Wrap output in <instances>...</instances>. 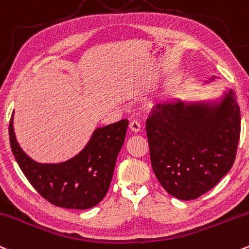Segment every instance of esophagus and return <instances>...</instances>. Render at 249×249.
I'll return each mask as SVG.
<instances>
[{
	"label": "esophagus",
	"instance_id": "esophagus-1",
	"mask_svg": "<svg viewBox=\"0 0 249 249\" xmlns=\"http://www.w3.org/2000/svg\"><path fill=\"white\" fill-rule=\"evenodd\" d=\"M130 130L132 132H139L141 131V123L137 122V120H132L130 123Z\"/></svg>",
	"mask_w": 249,
	"mask_h": 249
}]
</instances>
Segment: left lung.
<instances>
[{
    "label": "left lung",
    "mask_w": 249,
    "mask_h": 249,
    "mask_svg": "<svg viewBox=\"0 0 249 249\" xmlns=\"http://www.w3.org/2000/svg\"><path fill=\"white\" fill-rule=\"evenodd\" d=\"M240 130V107L231 89L216 102L157 104L146 120L156 177L174 197H200L233 166Z\"/></svg>",
    "instance_id": "1"
}]
</instances>
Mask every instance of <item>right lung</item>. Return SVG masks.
I'll return each mask as SVG.
<instances>
[{
	"instance_id": "add662e5",
	"label": "right lung",
	"mask_w": 249,
	"mask_h": 249,
	"mask_svg": "<svg viewBox=\"0 0 249 249\" xmlns=\"http://www.w3.org/2000/svg\"><path fill=\"white\" fill-rule=\"evenodd\" d=\"M9 122L10 147L18 166L35 190L54 206L89 209L105 197L117 157L124 144L129 120L94 130L86 146L62 163H37L21 149Z\"/></svg>"
}]
</instances>
